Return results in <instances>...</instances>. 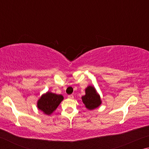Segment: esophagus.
I'll return each mask as SVG.
<instances>
[{"label": "esophagus", "mask_w": 149, "mask_h": 149, "mask_svg": "<svg viewBox=\"0 0 149 149\" xmlns=\"http://www.w3.org/2000/svg\"><path fill=\"white\" fill-rule=\"evenodd\" d=\"M68 99H74V95H69L68 96Z\"/></svg>", "instance_id": "34e87169"}]
</instances>
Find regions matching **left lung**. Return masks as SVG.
<instances>
[{
	"instance_id": "1",
	"label": "left lung",
	"mask_w": 149,
	"mask_h": 149,
	"mask_svg": "<svg viewBox=\"0 0 149 149\" xmlns=\"http://www.w3.org/2000/svg\"><path fill=\"white\" fill-rule=\"evenodd\" d=\"M81 99L85 107L89 110L95 109L101 104L100 96L92 86H89L85 89V95L83 96Z\"/></svg>"
}]
</instances>
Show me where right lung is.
I'll return each instance as SVG.
<instances>
[{"mask_svg": "<svg viewBox=\"0 0 149 149\" xmlns=\"http://www.w3.org/2000/svg\"><path fill=\"white\" fill-rule=\"evenodd\" d=\"M64 99L61 95L47 92L40 98L37 102V107L47 115L51 114L58 107L60 103Z\"/></svg>", "mask_w": 149, "mask_h": 149, "instance_id": "add662e5", "label": "right lung"}]
</instances>
